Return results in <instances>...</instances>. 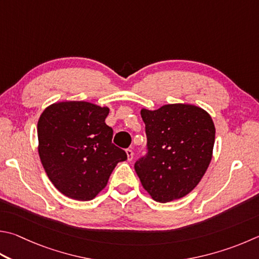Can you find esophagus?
Segmentation results:
<instances>
[{
	"instance_id": "34e87169",
	"label": "esophagus",
	"mask_w": 259,
	"mask_h": 259,
	"mask_svg": "<svg viewBox=\"0 0 259 259\" xmlns=\"http://www.w3.org/2000/svg\"><path fill=\"white\" fill-rule=\"evenodd\" d=\"M125 153H126V156H128V161H131V159L134 158V152H133V149H126L125 150Z\"/></svg>"
}]
</instances>
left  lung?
Listing matches in <instances>:
<instances>
[{
    "label": "left lung",
    "mask_w": 259,
    "mask_h": 259,
    "mask_svg": "<svg viewBox=\"0 0 259 259\" xmlns=\"http://www.w3.org/2000/svg\"><path fill=\"white\" fill-rule=\"evenodd\" d=\"M147 154L135 163L143 187L158 203L182 198L198 185L210 163L215 126L198 106L168 104L143 109Z\"/></svg>",
    "instance_id": "obj_1"
}]
</instances>
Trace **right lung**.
Here are the masks:
<instances>
[{"label": "right lung", "mask_w": 259, "mask_h": 259, "mask_svg": "<svg viewBox=\"0 0 259 259\" xmlns=\"http://www.w3.org/2000/svg\"><path fill=\"white\" fill-rule=\"evenodd\" d=\"M109 111L88 102H60L39 117L40 162L54 187L69 198H95L116 164L126 159L124 150L112 144L113 130L105 123Z\"/></svg>", "instance_id": "1"}]
</instances>
